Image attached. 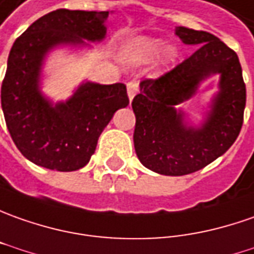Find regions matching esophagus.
<instances>
[{
  "label": "esophagus",
  "instance_id": "esophagus-1",
  "mask_svg": "<svg viewBox=\"0 0 254 254\" xmlns=\"http://www.w3.org/2000/svg\"><path fill=\"white\" fill-rule=\"evenodd\" d=\"M138 93V83L137 82H128L127 83V95H128V99L132 100L134 96Z\"/></svg>",
  "mask_w": 254,
  "mask_h": 254
}]
</instances>
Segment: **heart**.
I'll return each instance as SVG.
<instances>
[{"instance_id":"b5f03b06","label":"heart","mask_w":254,"mask_h":254,"mask_svg":"<svg viewBox=\"0 0 254 254\" xmlns=\"http://www.w3.org/2000/svg\"><path fill=\"white\" fill-rule=\"evenodd\" d=\"M163 51L158 68L168 67L172 64L175 59L178 57V52L175 47H166L165 43L161 39H151V37H137L134 40H131L130 43L126 46L124 49V60L126 63H128L131 65H141L149 63L151 60H154L158 54H161Z\"/></svg>"}]
</instances>
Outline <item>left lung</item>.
Returning <instances> with one entry per match:
<instances>
[{
  "mask_svg": "<svg viewBox=\"0 0 254 254\" xmlns=\"http://www.w3.org/2000/svg\"><path fill=\"white\" fill-rule=\"evenodd\" d=\"M175 32L185 44L198 46L195 53L161 78L142 81L131 103L135 154L147 169L165 176L200 171L225 154L242 128L246 105L236 53L208 32L183 26ZM214 75L220 76L219 91L195 121L180 105Z\"/></svg>",
  "mask_w": 254,
  "mask_h": 254,
  "instance_id": "left-lung-1",
  "label": "left lung"
}]
</instances>
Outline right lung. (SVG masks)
Segmentation results:
<instances>
[{
	"label": "right lung",
	"mask_w": 254,
	"mask_h": 254,
	"mask_svg": "<svg viewBox=\"0 0 254 254\" xmlns=\"http://www.w3.org/2000/svg\"><path fill=\"white\" fill-rule=\"evenodd\" d=\"M107 16V11L57 9L33 22L12 46L1 106L16 148L37 166L59 172L83 168L113 115L128 105L124 83L85 79L59 102L43 92L49 54L57 49L91 50V43H102Z\"/></svg>",
	"instance_id": "obj_1"
}]
</instances>
